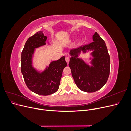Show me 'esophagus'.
I'll use <instances>...</instances> for the list:
<instances>
[{
  "label": "esophagus",
  "instance_id": "obj_1",
  "mask_svg": "<svg viewBox=\"0 0 131 131\" xmlns=\"http://www.w3.org/2000/svg\"><path fill=\"white\" fill-rule=\"evenodd\" d=\"M66 62H67V64H68V63H69V61H70V58H69V57H66Z\"/></svg>",
  "mask_w": 131,
  "mask_h": 131
}]
</instances>
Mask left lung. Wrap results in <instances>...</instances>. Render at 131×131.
I'll return each instance as SVG.
<instances>
[{
    "instance_id": "1",
    "label": "left lung",
    "mask_w": 131,
    "mask_h": 131,
    "mask_svg": "<svg viewBox=\"0 0 131 131\" xmlns=\"http://www.w3.org/2000/svg\"><path fill=\"white\" fill-rule=\"evenodd\" d=\"M92 42L70 51L72 55L69 63L72 76L78 88L86 92H94L103 88L108 81L110 73V56L104 41L96 32ZM94 50L93 66L87 65L77 58L81 50Z\"/></svg>"
}]
</instances>
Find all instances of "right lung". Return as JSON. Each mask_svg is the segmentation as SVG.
I'll use <instances>...</instances> for the list:
<instances>
[{
  "label": "right lung",
  "instance_id": "add662e5",
  "mask_svg": "<svg viewBox=\"0 0 131 131\" xmlns=\"http://www.w3.org/2000/svg\"><path fill=\"white\" fill-rule=\"evenodd\" d=\"M47 37L38 31L26 41L21 54V72L27 86L35 93L47 96L56 92L60 85L63 70L67 64L65 57L52 62L41 73L37 72L31 65V58L35 48L46 44Z\"/></svg>",
  "mask_w": 131,
  "mask_h": 131
}]
</instances>
